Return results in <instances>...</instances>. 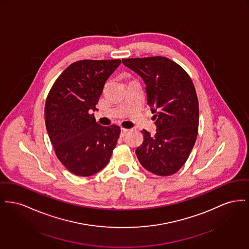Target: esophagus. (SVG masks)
Segmentation results:
<instances>
[{"label":"esophagus","mask_w":249,"mask_h":249,"mask_svg":"<svg viewBox=\"0 0 249 249\" xmlns=\"http://www.w3.org/2000/svg\"><path fill=\"white\" fill-rule=\"evenodd\" d=\"M129 129H125V128H121V132H120V136L124 137L128 132H129Z\"/></svg>","instance_id":"34e87169"}]
</instances>
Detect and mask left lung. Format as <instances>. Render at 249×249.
Wrapping results in <instances>:
<instances>
[{
  "label": "left lung",
  "instance_id": "8db88e82",
  "mask_svg": "<svg viewBox=\"0 0 249 249\" xmlns=\"http://www.w3.org/2000/svg\"><path fill=\"white\" fill-rule=\"evenodd\" d=\"M146 84L147 104L156 133L143 130L144 141L135 150L142 166L157 176L178 172L187 161L198 131V100L187 72L162 56L122 59Z\"/></svg>",
  "mask_w": 249,
  "mask_h": 249
}]
</instances>
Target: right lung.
I'll return each mask as SVG.
<instances>
[{
  "mask_svg": "<svg viewBox=\"0 0 249 249\" xmlns=\"http://www.w3.org/2000/svg\"><path fill=\"white\" fill-rule=\"evenodd\" d=\"M120 59L81 60L71 64L51 88L45 123L54 152L74 175L88 177L104 168L117 145L120 128L96 122L93 111Z\"/></svg>",
  "mask_w": 249,
  "mask_h": 249,
  "instance_id": "right-lung-1",
  "label": "right lung"
}]
</instances>
